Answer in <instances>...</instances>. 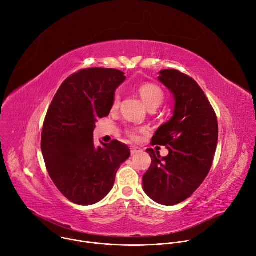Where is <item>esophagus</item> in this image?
<instances>
[{
    "mask_svg": "<svg viewBox=\"0 0 256 256\" xmlns=\"http://www.w3.org/2000/svg\"><path fill=\"white\" fill-rule=\"evenodd\" d=\"M140 151V149L138 148V147H130V154L132 155H134V154H136Z\"/></svg>",
    "mask_w": 256,
    "mask_h": 256,
    "instance_id": "obj_1",
    "label": "esophagus"
}]
</instances>
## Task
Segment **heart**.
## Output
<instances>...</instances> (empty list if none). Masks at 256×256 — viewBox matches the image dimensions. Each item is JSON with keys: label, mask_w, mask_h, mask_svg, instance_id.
Wrapping results in <instances>:
<instances>
[{"label": "heart", "mask_w": 256, "mask_h": 256, "mask_svg": "<svg viewBox=\"0 0 256 256\" xmlns=\"http://www.w3.org/2000/svg\"><path fill=\"white\" fill-rule=\"evenodd\" d=\"M138 93L144 102V104L148 106L150 109H156L159 107L163 101H164V92L156 84L152 83H144L138 86ZM120 104V95L118 93H116L114 95L112 101V110L116 112L118 109ZM144 132V130H138L136 128H128L126 130V136L132 140H138L140 138V134Z\"/></svg>", "instance_id": "obj_1"}]
</instances>
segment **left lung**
Returning <instances> with one entry per match:
<instances>
[{
    "label": "left lung",
    "instance_id": "obj_1",
    "mask_svg": "<svg viewBox=\"0 0 256 256\" xmlns=\"http://www.w3.org/2000/svg\"><path fill=\"white\" fill-rule=\"evenodd\" d=\"M174 95L172 118L161 126L151 144L166 146L169 154L148 149L152 163L142 188L153 200L174 206L190 198L212 165L218 144L216 112L198 84L177 70H163L158 78Z\"/></svg>",
    "mask_w": 256,
    "mask_h": 256
}]
</instances>
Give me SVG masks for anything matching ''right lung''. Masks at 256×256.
<instances>
[{
    "mask_svg": "<svg viewBox=\"0 0 256 256\" xmlns=\"http://www.w3.org/2000/svg\"><path fill=\"white\" fill-rule=\"evenodd\" d=\"M124 80L116 68H83L62 82L50 105L42 151L54 186L72 202H100L130 157L128 146L118 140L103 148H96L93 140L95 122L110 112L114 91Z\"/></svg>",
    "mask_w": 256,
    "mask_h": 256,
    "instance_id": "add662e5",
    "label": "right lung"
}]
</instances>
